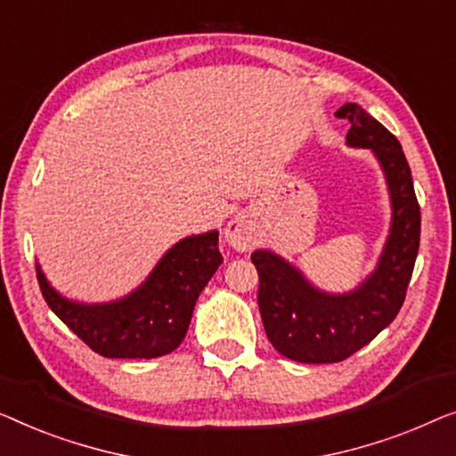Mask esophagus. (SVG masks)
Masks as SVG:
<instances>
[{
  "label": "esophagus",
  "instance_id": "1",
  "mask_svg": "<svg viewBox=\"0 0 456 456\" xmlns=\"http://www.w3.org/2000/svg\"><path fill=\"white\" fill-rule=\"evenodd\" d=\"M223 237L235 252H248L254 243V227L252 221L246 215H237L231 219L225 229H223Z\"/></svg>",
  "mask_w": 456,
  "mask_h": 456
}]
</instances>
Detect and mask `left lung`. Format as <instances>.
Returning <instances> with one entry per match:
<instances>
[{
	"label": "left lung",
	"instance_id": "obj_1",
	"mask_svg": "<svg viewBox=\"0 0 456 456\" xmlns=\"http://www.w3.org/2000/svg\"><path fill=\"white\" fill-rule=\"evenodd\" d=\"M335 115L351 121L347 146L370 149L380 165L390 198V229L374 271L343 293L318 289L273 249L252 254L268 341L299 363L343 362L387 329L405 301L419 249V204L399 140L355 102H345Z\"/></svg>",
	"mask_w": 456,
	"mask_h": 456
}]
</instances>
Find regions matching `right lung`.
Instances as JSON below:
<instances>
[{
    "mask_svg": "<svg viewBox=\"0 0 456 456\" xmlns=\"http://www.w3.org/2000/svg\"><path fill=\"white\" fill-rule=\"evenodd\" d=\"M219 231L188 235L161 256L136 289L102 304L69 299L37 262L47 305L102 357L152 359L175 351L188 332L198 295L221 266Z\"/></svg>",
    "mask_w": 456,
    "mask_h": 456,
    "instance_id": "right-lung-1",
    "label": "right lung"
}]
</instances>
